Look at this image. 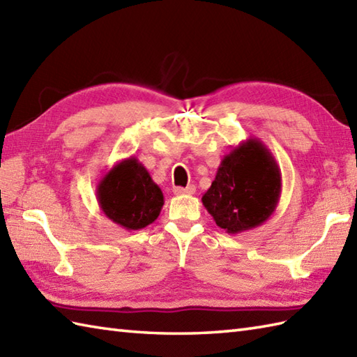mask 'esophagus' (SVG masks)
<instances>
[{"mask_svg": "<svg viewBox=\"0 0 357 357\" xmlns=\"http://www.w3.org/2000/svg\"><path fill=\"white\" fill-rule=\"evenodd\" d=\"M196 192L195 185H187V187H174L173 193L174 195H193Z\"/></svg>", "mask_w": 357, "mask_h": 357, "instance_id": "obj_1", "label": "esophagus"}]
</instances>
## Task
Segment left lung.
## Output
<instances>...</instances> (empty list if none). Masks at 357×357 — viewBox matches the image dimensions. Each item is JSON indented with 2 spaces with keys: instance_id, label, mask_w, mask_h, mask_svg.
<instances>
[{
  "instance_id": "8db88e82",
  "label": "left lung",
  "mask_w": 357,
  "mask_h": 357,
  "mask_svg": "<svg viewBox=\"0 0 357 357\" xmlns=\"http://www.w3.org/2000/svg\"><path fill=\"white\" fill-rule=\"evenodd\" d=\"M280 192L282 174L275 156L259 139L248 138L222 158L202 204L218 227L236 234L267 221Z\"/></svg>"
}]
</instances>
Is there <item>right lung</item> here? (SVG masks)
Returning <instances> with one entry per match:
<instances>
[{"instance_id": "1", "label": "right lung", "mask_w": 357, "mask_h": 357, "mask_svg": "<svg viewBox=\"0 0 357 357\" xmlns=\"http://www.w3.org/2000/svg\"><path fill=\"white\" fill-rule=\"evenodd\" d=\"M96 196L102 213L126 230H141L155 222L164 206L161 188L135 156L123 159L104 174Z\"/></svg>"}]
</instances>
